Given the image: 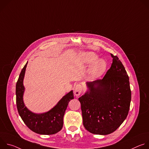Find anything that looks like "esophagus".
I'll use <instances>...</instances> for the list:
<instances>
[{"label":"esophagus","instance_id":"esophagus-1","mask_svg":"<svg viewBox=\"0 0 149 149\" xmlns=\"http://www.w3.org/2000/svg\"><path fill=\"white\" fill-rule=\"evenodd\" d=\"M82 91V85L80 84H77L75 87V89H74V93L75 94V95L77 97L79 96L81 94Z\"/></svg>","mask_w":149,"mask_h":149}]
</instances>
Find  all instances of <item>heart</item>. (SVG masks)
<instances>
[{
  "label": "heart",
  "instance_id": "heart-1",
  "mask_svg": "<svg viewBox=\"0 0 149 149\" xmlns=\"http://www.w3.org/2000/svg\"><path fill=\"white\" fill-rule=\"evenodd\" d=\"M85 57L87 63H91L94 62L88 71V74L91 78H95L102 74L107 67V63L104 60L100 59L97 60L98 56L93 52L87 53Z\"/></svg>",
  "mask_w": 149,
  "mask_h": 149
}]
</instances>
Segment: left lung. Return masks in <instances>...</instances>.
Masks as SVG:
<instances>
[{"label":"left lung","mask_w":149,"mask_h":149,"mask_svg":"<svg viewBox=\"0 0 149 149\" xmlns=\"http://www.w3.org/2000/svg\"><path fill=\"white\" fill-rule=\"evenodd\" d=\"M111 56L113 63L103 78L87 82L88 90L78 98L83 125L95 134L107 135L116 131L130 109L129 77L118 58Z\"/></svg>","instance_id":"8db88e82"}]
</instances>
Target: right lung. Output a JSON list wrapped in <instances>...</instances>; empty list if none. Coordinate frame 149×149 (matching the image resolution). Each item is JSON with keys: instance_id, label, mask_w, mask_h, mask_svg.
Segmentation results:
<instances>
[{"instance_id": "right-lung-1", "label": "right lung", "mask_w": 149, "mask_h": 149, "mask_svg": "<svg viewBox=\"0 0 149 149\" xmlns=\"http://www.w3.org/2000/svg\"><path fill=\"white\" fill-rule=\"evenodd\" d=\"M27 63L21 71L16 85V106L19 114L26 126L33 132L45 135L55 134L62 128L63 117L68 102L74 99L73 92L71 91L63 96L49 111L39 114L32 113L25 107L23 101L25 90L23 81Z\"/></svg>"}]
</instances>
